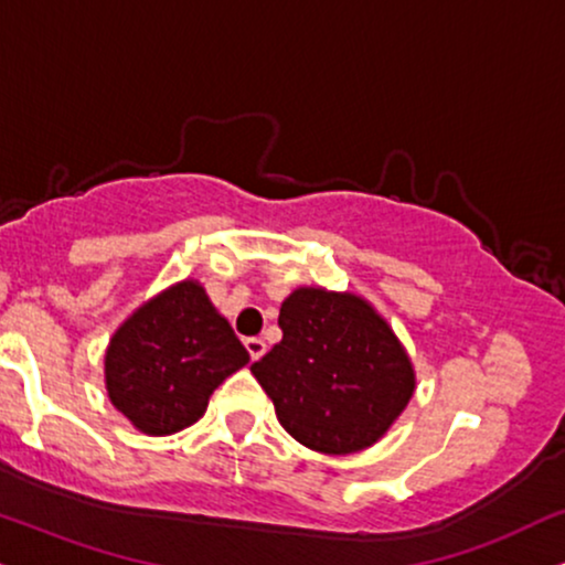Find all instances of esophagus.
Listing matches in <instances>:
<instances>
[{
    "label": "esophagus",
    "instance_id": "esophagus-1",
    "mask_svg": "<svg viewBox=\"0 0 565 565\" xmlns=\"http://www.w3.org/2000/svg\"><path fill=\"white\" fill-rule=\"evenodd\" d=\"M246 351H248L250 361H259L264 353H267V343H264L262 338H248L246 340Z\"/></svg>",
    "mask_w": 565,
    "mask_h": 565
}]
</instances>
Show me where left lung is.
<instances>
[{
	"label": "left lung",
	"mask_w": 565,
	"mask_h": 565,
	"mask_svg": "<svg viewBox=\"0 0 565 565\" xmlns=\"http://www.w3.org/2000/svg\"><path fill=\"white\" fill-rule=\"evenodd\" d=\"M277 324L282 340L250 372L285 431L330 456L377 443L416 390L387 319L356 294L309 285L285 298Z\"/></svg>",
	"instance_id": "8db88e82"
}]
</instances>
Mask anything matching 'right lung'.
Here are the masks:
<instances>
[{
  "mask_svg": "<svg viewBox=\"0 0 565 565\" xmlns=\"http://www.w3.org/2000/svg\"><path fill=\"white\" fill-rule=\"evenodd\" d=\"M248 364V351L199 280L143 301L109 338L104 385L138 431L175 435L204 416L209 398Z\"/></svg>",
  "mask_w": 565,
  "mask_h": 565,
  "instance_id": "1",
  "label": "right lung"
}]
</instances>
